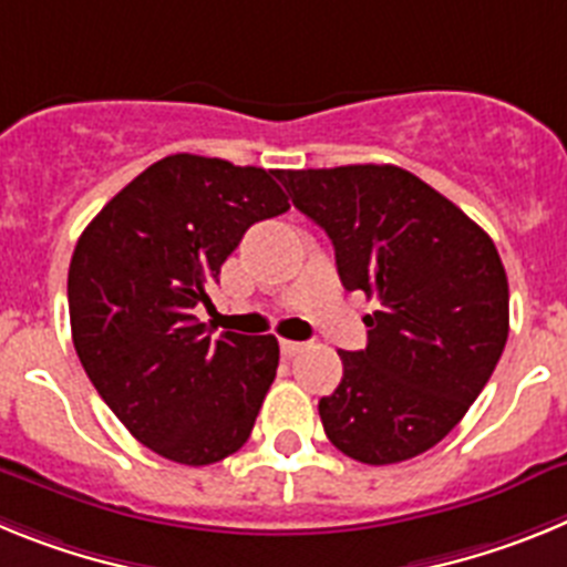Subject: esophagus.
<instances>
[{
	"label": "esophagus",
	"instance_id": "1",
	"mask_svg": "<svg viewBox=\"0 0 567 567\" xmlns=\"http://www.w3.org/2000/svg\"><path fill=\"white\" fill-rule=\"evenodd\" d=\"M303 346L307 343H300V340H280V352L287 354V358H295L298 352H303Z\"/></svg>",
	"mask_w": 567,
	"mask_h": 567
}]
</instances>
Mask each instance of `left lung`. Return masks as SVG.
<instances>
[{
  "label": "left lung",
  "instance_id": "obj_1",
  "mask_svg": "<svg viewBox=\"0 0 567 567\" xmlns=\"http://www.w3.org/2000/svg\"><path fill=\"white\" fill-rule=\"evenodd\" d=\"M278 178L332 238L343 287L378 300L363 318L365 349L338 352L343 378L318 403L323 432L369 465L429 452L465 417L508 340V278L494 240L394 164Z\"/></svg>",
  "mask_w": 567,
  "mask_h": 567
}]
</instances>
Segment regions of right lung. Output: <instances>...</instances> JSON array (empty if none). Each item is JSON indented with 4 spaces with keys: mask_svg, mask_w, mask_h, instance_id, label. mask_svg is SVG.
<instances>
[{
    "mask_svg": "<svg viewBox=\"0 0 567 567\" xmlns=\"http://www.w3.org/2000/svg\"><path fill=\"white\" fill-rule=\"evenodd\" d=\"M272 169L175 153L113 195L73 249L68 303L90 383L138 443L182 465L252 434L278 369L272 334L195 318L244 233L287 213Z\"/></svg>",
    "mask_w": 567,
    "mask_h": 567,
    "instance_id": "1",
    "label": "right lung"
}]
</instances>
